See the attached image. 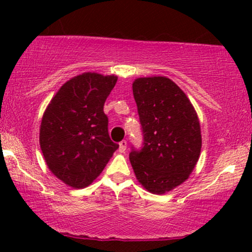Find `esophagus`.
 <instances>
[{
    "label": "esophagus",
    "instance_id": "34e87169",
    "mask_svg": "<svg viewBox=\"0 0 252 252\" xmlns=\"http://www.w3.org/2000/svg\"><path fill=\"white\" fill-rule=\"evenodd\" d=\"M126 147H128V143H126V141H122V142H120V153H126Z\"/></svg>",
    "mask_w": 252,
    "mask_h": 252
}]
</instances>
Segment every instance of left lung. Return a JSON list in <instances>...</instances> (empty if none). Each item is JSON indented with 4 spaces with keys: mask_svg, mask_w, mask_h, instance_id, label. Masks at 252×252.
<instances>
[{
    "mask_svg": "<svg viewBox=\"0 0 252 252\" xmlns=\"http://www.w3.org/2000/svg\"><path fill=\"white\" fill-rule=\"evenodd\" d=\"M132 92L144 146L130 153V163L143 189L164 194L189 178L200 158L198 114L186 94L167 77L136 78Z\"/></svg>",
    "mask_w": 252,
    "mask_h": 252,
    "instance_id": "8db88e82",
    "label": "left lung"
}]
</instances>
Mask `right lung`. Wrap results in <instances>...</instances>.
<instances>
[{
	"instance_id": "1",
	"label": "right lung",
	"mask_w": 252,
	"mask_h": 252,
	"mask_svg": "<svg viewBox=\"0 0 252 252\" xmlns=\"http://www.w3.org/2000/svg\"><path fill=\"white\" fill-rule=\"evenodd\" d=\"M117 76L85 72L58 90L46 108L39 142L48 169L73 189L91 185L118 144L109 137L103 108Z\"/></svg>"
}]
</instances>
